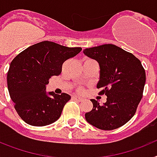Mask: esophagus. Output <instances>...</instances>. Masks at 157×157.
Instances as JSON below:
<instances>
[{"instance_id": "obj_1", "label": "esophagus", "mask_w": 157, "mask_h": 157, "mask_svg": "<svg viewBox=\"0 0 157 157\" xmlns=\"http://www.w3.org/2000/svg\"><path fill=\"white\" fill-rule=\"evenodd\" d=\"M73 98H74V99H75L76 101H78V102H81V101H83L82 98H79V97H78V96H74V97H73Z\"/></svg>"}]
</instances>
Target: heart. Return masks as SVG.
<instances>
[{
	"mask_svg": "<svg viewBox=\"0 0 157 157\" xmlns=\"http://www.w3.org/2000/svg\"><path fill=\"white\" fill-rule=\"evenodd\" d=\"M79 91H82V89H79Z\"/></svg>",
	"mask_w": 157,
	"mask_h": 157,
	"instance_id": "heart-1",
	"label": "heart"
}]
</instances>
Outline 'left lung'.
Wrapping results in <instances>:
<instances>
[{"label": "left lung", "instance_id": "1", "mask_svg": "<svg viewBox=\"0 0 157 157\" xmlns=\"http://www.w3.org/2000/svg\"><path fill=\"white\" fill-rule=\"evenodd\" d=\"M83 53L99 63L98 88L107 96L101 105L91 99L93 109L86 120L98 129L111 130L127 123L135 114L145 84V71L141 61L130 52L112 44L86 48Z\"/></svg>", "mask_w": 157, "mask_h": 157}]
</instances>
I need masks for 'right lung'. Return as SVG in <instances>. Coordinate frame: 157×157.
<instances>
[{
  "instance_id": "right-lung-1",
  "label": "right lung",
  "mask_w": 157,
  "mask_h": 157,
  "mask_svg": "<svg viewBox=\"0 0 157 157\" xmlns=\"http://www.w3.org/2000/svg\"><path fill=\"white\" fill-rule=\"evenodd\" d=\"M82 50L52 41H41L28 47L11 63L7 76L9 95L22 120L35 127L49 125L60 117L65 104L71 99L46 92L52 76L61 73L62 64Z\"/></svg>"
}]
</instances>
